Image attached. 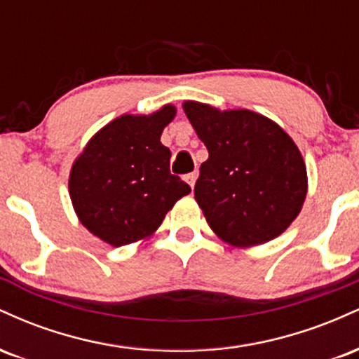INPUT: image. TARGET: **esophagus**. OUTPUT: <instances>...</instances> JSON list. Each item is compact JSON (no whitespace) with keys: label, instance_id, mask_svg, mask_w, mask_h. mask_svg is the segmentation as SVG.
I'll return each mask as SVG.
<instances>
[{"label":"esophagus","instance_id":"obj_1","mask_svg":"<svg viewBox=\"0 0 359 359\" xmlns=\"http://www.w3.org/2000/svg\"><path fill=\"white\" fill-rule=\"evenodd\" d=\"M196 179H197V174H196V172H192V174L184 175V180H185V182H187L189 185H191L192 189H194V185H196Z\"/></svg>","mask_w":359,"mask_h":359}]
</instances>
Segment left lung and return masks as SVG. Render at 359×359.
I'll return each instance as SVG.
<instances>
[{"mask_svg":"<svg viewBox=\"0 0 359 359\" xmlns=\"http://www.w3.org/2000/svg\"><path fill=\"white\" fill-rule=\"evenodd\" d=\"M209 151L194 197L222 241L236 248L269 243L299 216L307 196L302 154L277 123L250 109L184 101Z\"/></svg>","mask_w":359,"mask_h":359,"instance_id":"1","label":"left lung"}]
</instances>
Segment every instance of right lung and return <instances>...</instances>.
Here are the masks:
<instances>
[{"label":"right lung","instance_id":"obj_1","mask_svg":"<svg viewBox=\"0 0 359 359\" xmlns=\"http://www.w3.org/2000/svg\"><path fill=\"white\" fill-rule=\"evenodd\" d=\"M175 106L151 114H123L102 126L69 175V196L81 224L111 246L148 240L191 187L170 174L162 131Z\"/></svg>","mask_w":359,"mask_h":359}]
</instances>
